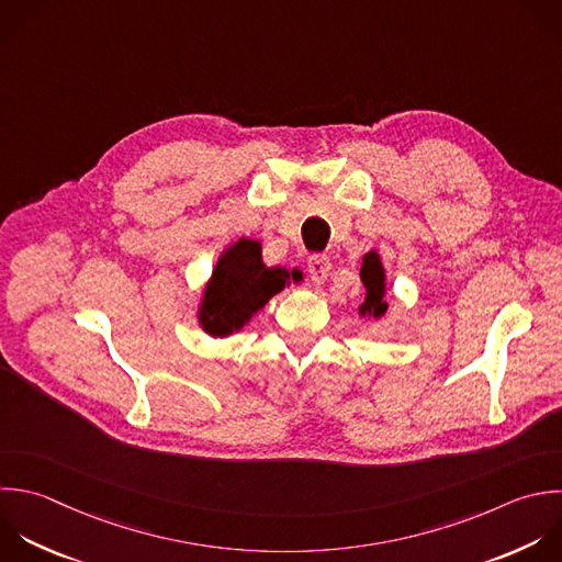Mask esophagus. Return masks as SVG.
<instances>
[{"label": "esophagus", "instance_id": "34e87169", "mask_svg": "<svg viewBox=\"0 0 562 562\" xmlns=\"http://www.w3.org/2000/svg\"><path fill=\"white\" fill-rule=\"evenodd\" d=\"M329 268H331V261H329L327 255H312L307 259V270H310V277L316 285L325 283V279L329 274Z\"/></svg>", "mask_w": 562, "mask_h": 562}]
</instances>
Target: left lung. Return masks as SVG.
Instances as JSON below:
<instances>
[{"label": "left lung", "mask_w": 562, "mask_h": 562, "mask_svg": "<svg viewBox=\"0 0 562 562\" xmlns=\"http://www.w3.org/2000/svg\"><path fill=\"white\" fill-rule=\"evenodd\" d=\"M360 279H362V285L367 290L364 294V301L362 305L358 307L360 316H373V318H380L384 316L386 312V301H384V294H386V277H384V268H382V261H380V255L375 250L367 252L362 257V268H360Z\"/></svg>", "instance_id": "left-lung-1"}]
</instances>
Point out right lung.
<instances>
[{
  "label": "right lung",
  "instance_id": "obj_1",
  "mask_svg": "<svg viewBox=\"0 0 562 562\" xmlns=\"http://www.w3.org/2000/svg\"><path fill=\"white\" fill-rule=\"evenodd\" d=\"M290 281H303V272L268 268L261 261V244L239 239L226 248L204 288L200 303V325L211 336L239 331L274 294Z\"/></svg>",
  "mask_w": 562,
  "mask_h": 562
}]
</instances>
